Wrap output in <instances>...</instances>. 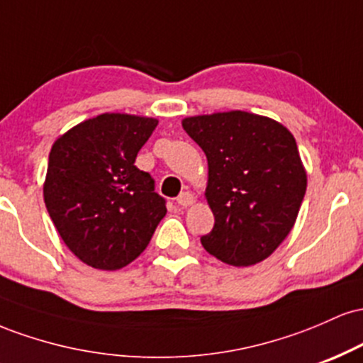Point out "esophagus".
Instances as JSON below:
<instances>
[{"mask_svg": "<svg viewBox=\"0 0 363 363\" xmlns=\"http://www.w3.org/2000/svg\"><path fill=\"white\" fill-rule=\"evenodd\" d=\"M194 203V196L191 194V193H181L177 196V205L181 206V208H186V206H189V205H193Z\"/></svg>", "mask_w": 363, "mask_h": 363, "instance_id": "1", "label": "esophagus"}]
</instances>
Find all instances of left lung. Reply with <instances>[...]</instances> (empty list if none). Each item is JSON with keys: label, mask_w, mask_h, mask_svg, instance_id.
<instances>
[{"label": "left lung", "mask_w": 363, "mask_h": 363, "mask_svg": "<svg viewBox=\"0 0 363 363\" xmlns=\"http://www.w3.org/2000/svg\"><path fill=\"white\" fill-rule=\"evenodd\" d=\"M208 160L206 201L215 216L203 247L232 266L272 256L294 228L307 174L283 124L244 111L182 119Z\"/></svg>", "instance_id": "left-lung-1"}]
</instances>
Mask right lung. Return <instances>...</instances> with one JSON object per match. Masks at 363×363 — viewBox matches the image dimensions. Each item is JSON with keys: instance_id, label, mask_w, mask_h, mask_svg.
Masks as SVG:
<instances>
[{"instance_id": "add662e5", "label": "right lung", "mask_w": 363, "mask_h": 363, "mask_svg": "<svg viewBox=\"0 0 363 363\" xmlns=\"http://www.w3.org/2000/svg\"><path fill=\"white\" fill-rule=\"evenodd\" d=\"M158 121L106 112L54 141L44 201L78 259L114 272L135 261L167 213L155 181L135 165Z\"/></svg>"}]
</instances>
